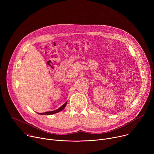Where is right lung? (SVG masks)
Returning <instances> with one entry per match:
<instances>
[{"label":"right lung","mask_w":154,"mask_h":154,"mask_svg":"<svg viewBox=\"0 0 154 154\" xmlns=\"http://www.w3.org/2000/svg\"><path fill=\"white\" fill-rule=\"evenodd\" d=\"M66 103L67 102H66L64 104H63L61 106H60L59 108H58L57 109H55V110L54 111H51V112H45V113H38V114L39 115H52V114H55V113H57L58 112H60L61 111H62L63 109L65 108L66 105Z\"/></svg>","instance_id":"1"}]
</instances>
